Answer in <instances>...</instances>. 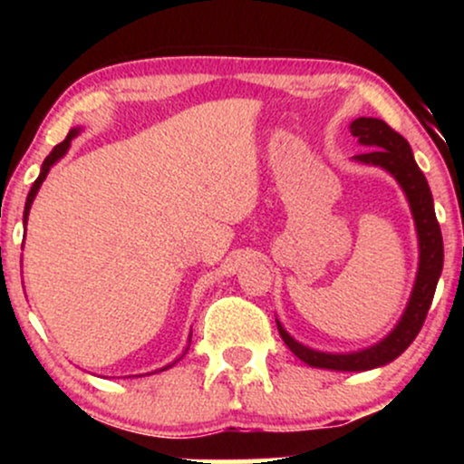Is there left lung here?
I'll list each match as a JSON object with an SVG mask.
<instances>
[{
    "label": "left lung",
    "instance_id": "1",
    "mask_svg": "<svg viewBox=\"0 0 464 464\" xmlns=\"http://www.w3.org/2000/svg\"><path fill=\"white\" fill-rule=\"evenodd\" d=\"M351 135L358 137L362 146H369V150L355 154V159L362 163H372L388 169L406 191L419 233L420 262L412 299L408 303L401 323L397 324L395 332L375 347L347 355L321 353V351L303 347L276 323L281 338L296 358L307 362L310 366L332 371H369L384 366L397 355H401L423 327L425 316L432 305L440 270H443V236H440L439 220L434 214L432 191H430L428 180H425L419 165L414 163L410 143L397 130H392L386 121L375 120V117H358V120L351 121Z\"/></svg>",
    "mask_w": 464,
    "mask_h": 464
}]
</instances>
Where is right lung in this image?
<instances>
[{
    "label": "right lung",
    "mask_w": 464,
    "mask_h": 464,
    "mask_svg": "<svg viewBox=\"0 0 464 464\" xmlns=\"http://www.w3.org/2000/svg\"><path fill=\"white\" fill-rule=\"evenodd\" d=\"M78 135V130H69V135L65 137V140H63L61 143H58V146H54V150H52L50 154H47V159L44 161V168H41V174H39V179L34 180V185H32V189H30V194H28V200H25V211H24V222H28V214H30V207H32V200H34V196H36V191H39V188H41V183H44L45 180V177H47V172H50V168L52 165H54L58 159L63 157V154L67 152V148H69V143H72V140L73 137ZM165 369H168V366H165ZM163 369V371H165Z\"/></svg>",
    "instance_id": "add662e5"
}]
</instances>
